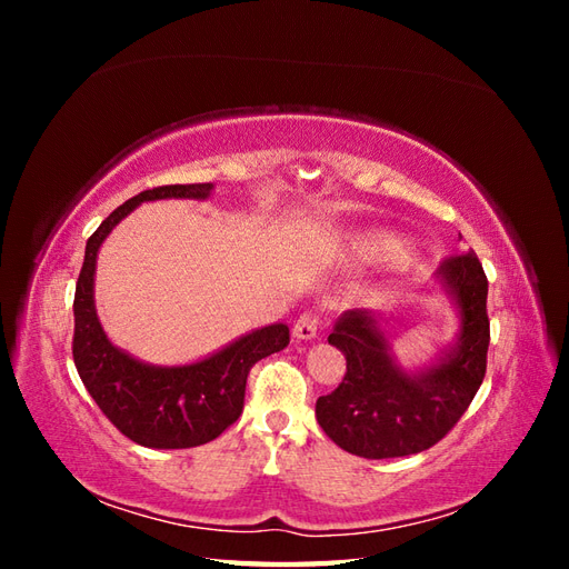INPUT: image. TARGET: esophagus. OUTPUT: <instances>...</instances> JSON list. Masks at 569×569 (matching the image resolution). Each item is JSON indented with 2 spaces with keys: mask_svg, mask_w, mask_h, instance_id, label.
Here are the masks:
<instances>
[{
  "mask_svg": "<svg viewBox=\"0 0 569 569\" xmlns=\"http://www.w3.org/2000/svg\"><path fill=\"white\" fill-rule=\"evenodd\" d=\"M318 327H320V318H318V313H313V311H306V313H301L299 318H297V322H295V337L297 339H313L316 335H318Z\"/></svg>",
  "mask_w": 569,
  "mask_h": 569,
  "instance_id": "34e87169",
  "label": "esophagus"
}]
</instances>
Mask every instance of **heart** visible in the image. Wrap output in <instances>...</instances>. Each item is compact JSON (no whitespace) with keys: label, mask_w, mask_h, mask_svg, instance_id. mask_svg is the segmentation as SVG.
I'll return each mask as SVG.
<instances>
[{"label":"heart","mask_w":569,"mask_h":569,"mask_svg":"<svg viewBox=\"0 0 569 569\" xmlns=\"http://www.w3.org/2000/svg\"><path fill=\"white\" fill-rule=\"evenodd\" d=\"M366 249L372 253H393L396 249H399V242L391 237H370V239H366Z\"/></svg>","instance_id":"1"}]
</instances>
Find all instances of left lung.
I'll use <instances>...</instances> for the list:
<instances>
[{
    "mask_svg": "<svg viewBox=\"0 0 569 569\" xmlns=\"http://www.w3.org/2000/svg\"><path fill=\"white\" fill-rule=\"evenodd\" d=\"M437 280L460 313V332L439 363L410 375L396 366L366 308L343 313L327 341L347 356L341 385L316 403L322 432L360 458H401L427 451L451 432L485 380L489 351V282L475 251L449 256Z\"/></svg>",
    "mask_w": 569,
    "mask_h": 569,
    "instance_id": "1",
    "label": "left lung"
}]
</instances>
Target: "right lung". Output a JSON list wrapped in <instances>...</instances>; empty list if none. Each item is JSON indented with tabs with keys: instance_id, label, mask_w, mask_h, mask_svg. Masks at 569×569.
I'll list each match as a JSON object with an SVG mask.
<instances>
[{
	"instance_id": "1",
	"label": "right lung",
	"mask_w": 569,
	"mask_h": 569,
	"mask_svg": "<svg viewBox=\"0 0 569 569\" xmlns=\"http://www.w3.org/2000/svg\"><path fill=\"white\" fill-rule=\"evenodd\" d=\"M211 189V182L147 189L118 206L84 247L73 301L76 368L84 389L116 429L147 449H192L220 437L242 416L249 370L289 343V327L274 322L199 363L161 368L120 351L101 330L94 308V268L109 232L142 201L206 199Z\"/></svg>"
}]
</instances>
